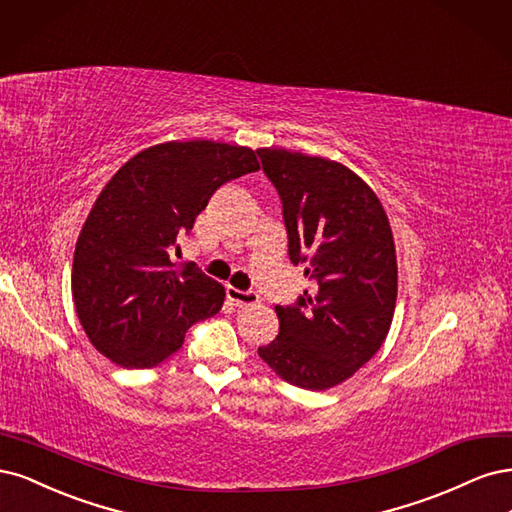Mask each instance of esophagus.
<instances>
[{
	"label": "esophagus",
	"instance_id": "obj_1",
	"mask_svg": "<svg viewBox=\"0 0 512 512\" xmlns=\"http://www.w3.org/2000/svg\"><path fill=\"white\" fill-rule=\"evenodd\" d=\"M227 298L232 300L236 306H255L259 302V295L255 291H242L236 287H227Z\"/></svg>",
	"mask_w": 512,
	"mask_h": 512
}]
</instances>
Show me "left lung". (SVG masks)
Wrapping results in <instances>:
<instances>
[{"label":"left lung","mask_w":512,"mask_h":512,"mask_svg":"<svg viewBox=\"0 0 512 512\" xmlns=\"http://www.w3.org/2000/svg\"><path fill=\"white\" fill-rule=\"evenodd\" d=\"M278 191L289 259L315 291L276 306L278 336L259 357L283 381L323 391L351 378L381 349L398 298V263L387 214L342 163L259 148Z\"/></svg>","instance_id":"1"}]
</instances>
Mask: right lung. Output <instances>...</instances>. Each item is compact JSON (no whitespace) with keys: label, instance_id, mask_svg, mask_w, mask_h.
Wrapping results in <instances>:
<instances>
[{"label":"right lung","instance_id":"obj_1","mask_svg":"<svg viewBox=\"0 0 512 512\" xmlns=\"http://www.w3.org/2000/svg\"><path fill=\"white\" fill-rule=\"evenodd\" d=\"M257 170L251 148L191 140L146 148L110 178L72 268L74 306L97 351L123 368H153L193 323L217 315L225 289L195 263L174 270L170 251L214 191Z\"/></svg>","mask_w":512,"mask_h":512}]
</instances>
